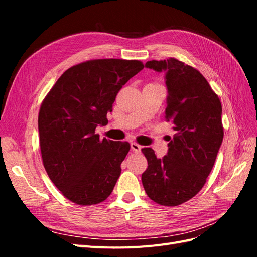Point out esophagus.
I'll use <instances>...</instances> for the list:
<instances>
[{
    "label": "esophagus",
    "instance_id": "1",
    "mask_svg": "<svg viewBox=\"0 0 257 257\" xmlns=\"http://www.w3.org/2000/svg\"><path fill=\"white\" fill-rule=\"evenodd\" d=\"M131 147H132V150L135 151V152H141L142 151V146L136 144V143H132Z\"/></svg>",
    "mask_w": 257,
    "mask_h": 257
}]
</instances>
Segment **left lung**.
Listing matches in <instances>:
<instances>
[{"label":"left lung","instance_id":"1","mask_svg":"<svg viewBox=\"0 0 257 257\" xmlns=\"http://www.w3.org/2000/svg\"><path fill=\"white\" fill-rule=\"evenodd\" d=\"M145 66L165 72V119L176 134L164 158H157L151 148L142 149L148 161L142 181L155 203L178 206L203 189L214 165L224 136L222 105L205 77L183 62L152 60Z\"/></svg>","mask_w":257,"mask_h":257}]
</instances>
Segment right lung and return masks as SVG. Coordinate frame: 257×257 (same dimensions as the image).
I'll list each match as a JSON object with an SVG mask.
<instances>
[{
    "mask_svg": "<svg viewBox=\"0 0 257 257\" xmlns=\"http://www.w3.org/2000/svg\"><path fill=\"white\" fill-rule=\"evenodd\" d=\"M144 68L137 60L99 59L65 71L43 100L38 132L44 167L63 195L80 206L110 195L130 151L127 142L99 139L116 94Z\"/></svg>",
    "mask_w": 257,
    "mask_h": 257,
    "instance_id": "right-lung-1",
    "label": "right lung"
}]
</instances>
